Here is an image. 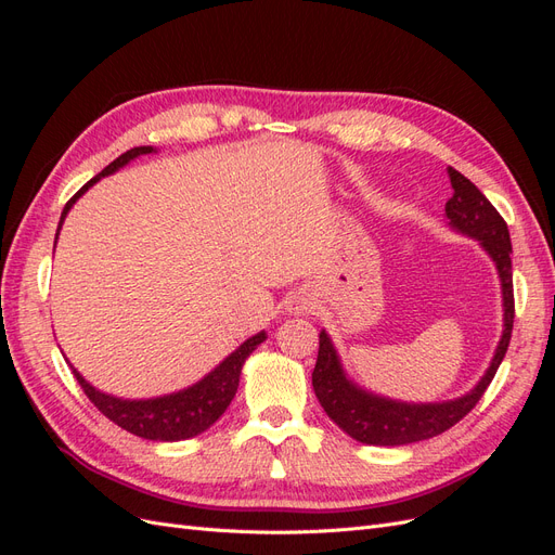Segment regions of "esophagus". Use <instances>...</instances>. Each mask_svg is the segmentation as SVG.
<instances>
[{"label": "esophagus", "mask_w": 555, "mask_h": 555, "mask_svg": "<svg viewBox=\"0 0 555 555\" xmlns=\"http://www.w3.org/2000/svg\"><path fill=\"white\" fill-rule=\"evenodd\" d=\"M308 306H310V304H308V298H304V296H294V298L289 300V310H292V312H296V314H298V312H304V310H308Z\"/></svg>", "instance_id": "esophagus-1"}]
</instances>
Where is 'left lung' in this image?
Returning <instances> with one entry per match:
<instances>
[{
	"label": "left lung",
	"mask_w": 555,
	"mask_h": 555,
	"mask_svg": "<svg viewBox=\"0 0 555 555\" xmlns=\"http://www.w3.org/2000/svg\"><path fill=\"white\" fill-rule=\"evenodd\" d=\"M453 196L447 201V224L475 238L486 255L495 263L502 289V335L493 351V359L481 379L467 393L442 402H408L373 393L347 377L338 349L333 347L331 335L319 331V354L312 371L314 393L333 424L343 428L349 438L375 447H400L422 442L435 435H442L473 410L483 396L486 386L495 377L502 359L507 354L512 326H514V287H512V241L509 229L500 212L491 206L477 184L469 182L456 169H447Z\"/></svg>",
	"instance_id": "left-lung-1"
}]
</instances>
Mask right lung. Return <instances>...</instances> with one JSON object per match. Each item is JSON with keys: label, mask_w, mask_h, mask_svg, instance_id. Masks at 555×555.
<instances>
[{"label": "right lung", "mask_w": 555, "mask_h": 555, "mask_svg": "<svg viewBox=\"0 0 555 555\" xmlns=\"http://www.w3.org/2000/svg\"><path fill=\"white\" fill-rule=\"evenodd\" d=\"M150 153H157V147H153V145L131 147L125 155L111 162L102 173L82 184V188L74 194V198L62 210L57 233H55V245H57V236H60V229L66 220V215H69L76 201L86 194L92 184H96L99 180L115 173V171H120L122 166H127L131 159H137L141 155H150ZM263 340H266V331H259L257 335L247 338L238 349H233L220 365L212 367V371L201 377L196 384L188 386V389H180V391L157 396V398H133L131 400V398H117V396L104 393V391H99L96 386H92L86 377H82L72 363L69 365H72L78 384L82 386V391H86V396L94 402V408L104 416H108L113 424L125 428L127 433L139 435V438H143V440L178 442V440L196 438V435L208 430L217 422V418L227 412L229 402L238 391V382H241V373H243V365H245L247 357Z\"/></svg>", "instance_id": "obj_1"}]
</instances>
